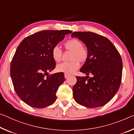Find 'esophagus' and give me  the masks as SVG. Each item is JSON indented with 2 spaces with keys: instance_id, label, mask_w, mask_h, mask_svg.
Returning a JSON list of instances; mask_svg holds the SVG:
<instances>
[{
  "instance_id": "1",
  "label": "esophagus",
  "mask_w": 134,
  "mask_h": 134,
  "mask_svg": "<svg viewBox=\"0 0 134 134\" xmlns=\"http://www.w3.org/2000/svg\"><path fill=\"white\" fill-rule=\"evenodd\" d=\"M70 76V75H68V74H64V77H65V79H67L68 77H69Z\"/></svg>"
}]
</instances>
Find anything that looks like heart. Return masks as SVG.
I'll list each match as a JSON object with an SVG mask.
<instances>
[{"mask_svg": "<svg viewBox=\"0 0 134 134\" xmlns=\"http://www.w3.org/2000/svg\"><path fill=\"white\" fill-rule=\"evenodd\" d=\"M65 50L70 51L69 62H64L57 66V70L65 74H71L79 67L80 63H84L89 57V52L84 46L82 42L76 39H72L65 42L64 44ZM52 58L56 62H60L62 58L63 52L58 46H55L51 51Z\"/></svg>", "mask_w": 134, "mask_h": 134, "instance_id": "obj_1", "label": "heart"}]
</instances>
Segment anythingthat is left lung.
Here are the masks:
<instances>
[{
    "mask_svg": "<svg viewBox=\"0 0 134 134\" xmlns=\"http://www.w3.org/2000/svg\"><path fill=\"white\" fill-rule=\"evenodd\" d=\"M71 37L82 40L89 52L88 58L80 70L87 76L76 77L74 99L88 108L106 104L118 92L122 81V60L119 52L110 40L97 33L74 32Z\"/></svg>",
    "mask_w": 134,
    "mask_h": 134,
    "instance_id": "8db88e82",
    "label": "left lung"
}]
</instances>
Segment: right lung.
I'll return each mask as SVG.
<instances>
[{
  "label": "right lung",
  "instance_id": "right-lung-1",
  "mask_svg": "<svg viewBox=\"0 0 134 134\" xmlns=\"http://www.w3.org/2000/svg\"><path fill=\"white\" fill-rule=\"evenodd\" d=\"M71 33L68 30L38 31L25 37L18 45L11 61L10 73L15 91L27 104L40 109L55 101L57 91L65 78L62 72L48 76V71L53 70L56 65L51 51Z\"/></svg>",
  "mask_w": 134,
  "mask_h": 134
}]
</instances>
